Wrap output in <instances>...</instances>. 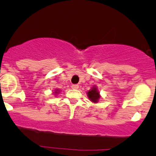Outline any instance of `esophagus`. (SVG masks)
Segmentation results:
<instances>
[{
    "label": "esophagus",
    "instance_id": "34e87169",
    "mask_svg": "<svg viewBox=\"0 0 156 156\" xmlns=\"http://www.w3.org/2000/svg\"><path fill=\"white\" fill-rule=\"evenodd\" d=\"M71 88H73V89H78V88H79V85L77 84L72 85H71Z\"/></svg>",
    "mask_w": 156,
    "mask_h": 156
}]
</instances>
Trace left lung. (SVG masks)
<instances>
[{
  "label": "left lung",
  "mask_w": 156,
  "mask_h": 156,
  "mask_svg": "<svg viewBox=\"0 0 156 156\" xmlns=\"http://www.w3.org/2000/svg\"><path fill=\"white\" fill-rule=\"evenodd\" d=\"M87 96H88L90 101L94 103H98L100 98H101V96L100 94V92H99L98 89V87L96 85H94L91 89L87 92Z\"/></svg>",
  "instance_id": "1"
}]
</instances>
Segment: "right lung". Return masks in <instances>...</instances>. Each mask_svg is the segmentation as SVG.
<instances>
[{"mask_svg":"<svg viewBox=\"0 0 156 156\" xmlns=\"http://www.w3.org/2000/svg\"><path fill=\"white\" fill-rule=\"evenodd\" d=\"M59 91H60V90L59 89H58V88H56V89L54 90V91H53V94L54 95H56V94H58V93H59Z\"/></svg>","mask_w":156,"mask_h":156,"instance_id":"1","label":"right lung"}]
</instances>
